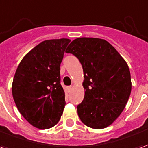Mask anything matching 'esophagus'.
I'll return each instance as SVG.
<instances>
[{
  "label": "esophagus",
  "instance_id": "34e87169",
  "mask_svg": "<svg viewBox=\"0 0 148 148\" xmlns=\"http://www.w3.org/2000/svg\"><path fill=\"white\" fill-rule=\"evenodd\" d=\"M72 88H73V87H72V86H71L66 87V91H67L68 93H69V92H71V90H72Z\"/></svg>",
  "mask_w": 148,
  "mask_h": 148
}]
</instances>
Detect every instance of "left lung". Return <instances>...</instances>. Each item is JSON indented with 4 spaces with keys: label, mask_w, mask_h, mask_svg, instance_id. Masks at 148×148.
Instances as JSON below:
<instances>
[{
    "label": "left lung",
    "mask_w": 148,
    "mask_h": 148,
    "mask_svg": "<svg viewBox=\"0 0 148 148\" xmlns=\"http://www.w3.org/2000/svg\"><path fill=\"white\" fill-rule=\"evenodd\" d=\"M66 52L76 56L83 69L85 97L77 106L78 116L92 128L108 127L123 112L130 96L127 62L109 42L98 38H77Z\"/></svg>",
    "instance_id": "8db88e82"
}]
</instances>
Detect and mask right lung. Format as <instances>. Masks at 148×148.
Segmentation results:
<instances>
[{
    "label": "right lung",
    "mask_w": 148,
    "mask_h": 148,
    "mask_svg": "<svg viewBox=\"0 0 148 148\" xmlns=\"http://www.w3.org/2000/svg\"><path fill=\"white\" fill-rule=\"evenodd\" d=\"M69 39L40 42L24 56L15 73L12 97L21 114L39 129L58 123L63 112L64 90L60 84V64Z\"/></svg>",
    "instance_id": "right-lung-1"
}]
</instances>
